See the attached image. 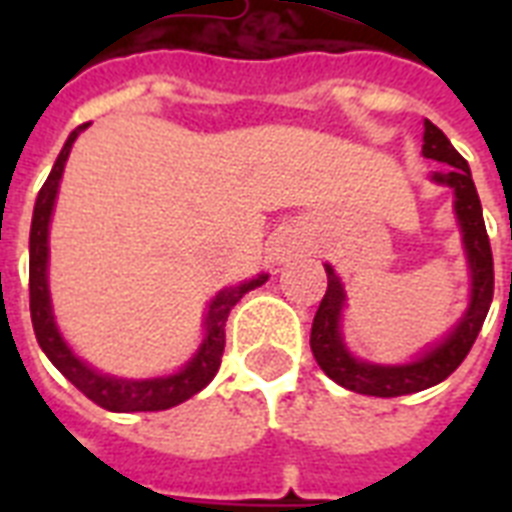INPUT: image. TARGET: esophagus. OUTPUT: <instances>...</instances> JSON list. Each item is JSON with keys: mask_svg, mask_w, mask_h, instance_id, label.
Masks as SVG:
<instances>
[{"mask_svg": "<svg viewBox=\"0 0 512 512\" xmlns=\"http://www.w3.org/2000/svg\"><path fill=\"white\" fill-rule=\"evenodd\" d=\"M297 252H300V241H297L295 233L289 231H281L273 236L271 241V255L276 263H289L292 257H297Z\"/></svg>", "mask_w": 512, "mask_h": 512, "instance_id": "34e87169", "label": "esophagus"}]
</instances>
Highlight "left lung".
Listing matches in <instances>:
<instances>
[{
    "label": "left lung",
    "mask_w": 512,
    "mask_h": 512,
    "mask_svg": "<svg viewBox=\"0 0 512 512\" xmlns=\"http://www.w3.org/2000/svg\"><path fill=\"white\" fill-rule=\"evenodd\" d=\"M422 156L444 164L441 170L433 172L430 180L438 185H449L454 191V212H457L470 268V305L465 316L457 321V327L444 340L430 345L420 358H414L409 364L385 366L358 361L356 356H350L340 335L345 289H342L335 268L324 265L327 268V295L321 300L316 319H313V358L337 385L353 390V393H364V396H406V393L433 388L441 380H446L473 348L494 297L492 247H489L481 199H478L476 183L470 177L468 162L457 154V148L449 143L444 132L428 119H425V135H422Z\"/></svg>",
    "instance_id": "obj_1"
}]
</instances>
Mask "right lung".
I'll return each instance as SVG.
<instances>
[{"label":"right lung","instance_id":"obj_1","mask_svg":"<svg viewBox=\"0 0 512 512\" xmlns=\"http://www.w3.org/2000/svg\"><path fill=\"white\" fill-rule=\"evenodd\" d=\"M87 124L76 127L68 135L66 146L52 164L50 177L44 180L42 191L36 196L34 220H31V239H28V297H31V324L34 335L39 340V348L47 353L58 372L66 377L71 385L82 390L84 396L95 401L108 412H162L170 406L183 404L191 396H196L201 388H207L212 377L220 369V358L225 350V321L228 313L249 289L263 287L268 281V273H260L257 279L244 281L239 287H228L217 292L215 300L209 303L207 316H204V340H201L196 356L170 377H154V380H122V377H108V374L95 372L82 358L74 356L66 340L60 337L55 316H52L50 289H47V257H50V217L55 209V196H58L63 167L71 154L74 140Z\"/></svg>","mask_w":512,"mask_h":512}]
</instances>
